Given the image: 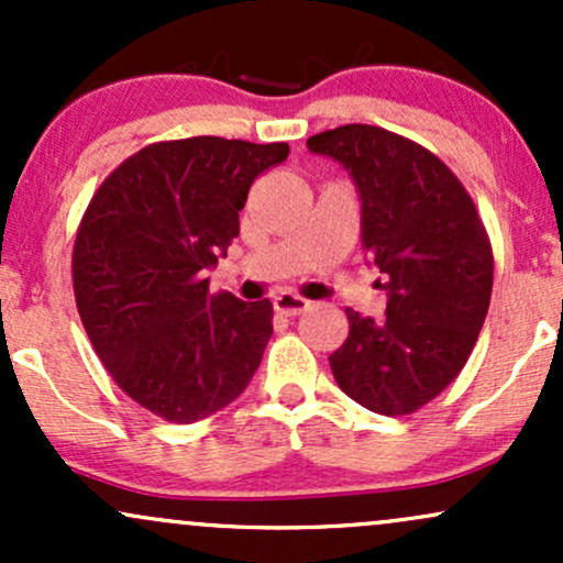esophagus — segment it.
Listing matches in <instances>:
<instances>
[{
	"instance_id": "esophagus-1",
	"label": "esophagus",
	"mask_w": 563,
	"mask_h": 563,
	"mask_svg": "<svg viewBox=\"0 0 563 563\" xmlns=\"http://www.w3.org/2000/svg\"><path fill=\"white\" fill-rule=\"evenodd\" d=\"M275 309L280 314H288V318H294V314H301L309 309V301L303 299L299 294H290V290H283V294L275 296Z\"/></svg>"
}]
</instances>
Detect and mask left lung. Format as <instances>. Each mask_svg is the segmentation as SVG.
Returning a JSON list of instances; mask_svg holds the SVG:
<instances>
[{"instance_id":"left-lung-1","label":"left lung","mask_w":563,"mask_h":563,"mask_svg":"<svg viewBox=\"0 0 563 563\" xmlns=\"http://www.w3.org/2000/svg\"><path fill=\"white\" fill-rule=\"evenodd\" d=\"M363 200V249L384 275L386 318L346 309L335 384L378 416H410L466 365L493 296V245L461 179L418 142L346 124L307 140Z\"/></svg>"}]
</instances>
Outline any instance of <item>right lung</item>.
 <instances>
[{"label":"right lung","mask_w":563,"mask_h":563,"mask_svg":"<svg viewBox=\"0 0 563 563\" xmlns=\"http://www.w3.org/2000/svg\"><path fill=\"white\" fill-rule=\"evenodd\" d=\"M286 142H153L89 200L74 243V294L97 357L134 402L196 423L243 394L273 335V303L211 294L251 185Z\"/></svg>","instance_id":"obj_1"}]
</instances>
